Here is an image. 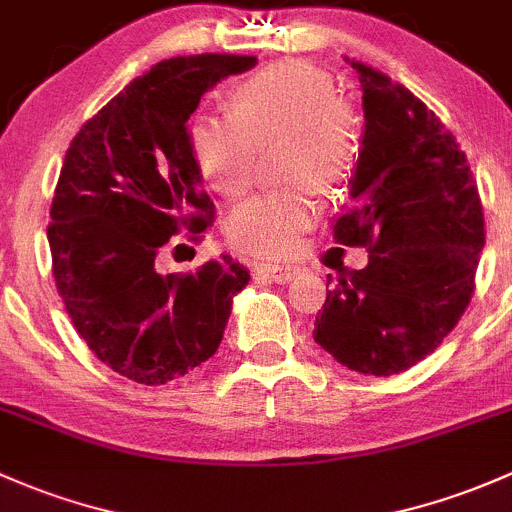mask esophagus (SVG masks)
Segmentation results:
<instances>
[{"mask_svg":"<svg viewBox=\"0 0 512 512\" xmlns=\"http://www.w3.org/2000/svg\"><path fill=\"white\" fill-rule=\"evenodd\" d=\"M255 272L260 274V277L270 279V282L284 284L289 282V279L297 277V274L304 272V267L294 265V262H257Z\"/></svg>","mask_w":512,"mask_h":512,"instance_id":"obj_1","label":"esophagus"}]
</instances>
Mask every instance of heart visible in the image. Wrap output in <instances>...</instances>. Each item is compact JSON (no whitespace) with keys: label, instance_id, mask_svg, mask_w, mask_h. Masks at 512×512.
I'll return each mask as SVG.
<instances>
[{"label":"heart","instance_id":"heart-1","mask_svg":"<svg viewBox=\"0 0 512 512\" xmlns=\"http://www.w3.org/2000/svg\"><path fill=\"white\" fill-rule=\"evenodd\" d=\"M233 115L198 112L186 137L203 181L223 198L252 184L257 147L284 137V174L331 191L351 176L358 157L353 112L338 100L331 75L306 61H279L230 93ZM316 201L306 184L257 193L228 218V240L257 257L289 255L314 225Z\"/></svg>","mask_w":512,"mask_h":512}]
</instances>
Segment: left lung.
Masks as SVG:
<instances>
[{
    "label": "left lung",
    "mask_w": 512,
    "mask_h": 512,
    "mask_svg": "<svg viewBox=\"0 0 512 512\" xmlns=\"http://www.w3.org/2000/svg\"><path fill=\"white\" fill-rule=\"evenodd\" d=\"M348 63L363 90L365 132L348 181L353 206L333 223V238L370 255L363 270L336 284L328 277L314 341L346 368L380 378L417 365L459 324L486 230L454 134L405 85Z\"/></svg>",
    "instance_id": "obj_1"
}]
</instances>
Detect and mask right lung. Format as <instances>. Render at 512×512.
Listing matches in <instances>:
<instances>
[{
    "mask_svg": "<svg viewBox=\"0 0 512 512\" xmlns=\"http://www.w3.org/2000/svg\"><path fill=\"white\" fill-rule=\"evenodd\" d=\"M255 56L161 61L75 134L51 203V265L75 331L107 368L164 385L218 351L233 297L250 282L230 255L196 272H159L166 242L213 223L186 137L203 93ZM179 250V245H176Z\"/></svg>",
    "mask_w": 512,
    "mask_h": 512,
    "instance_id": "right-lung-1",
    "label": "right lung"
}]
</instances>
